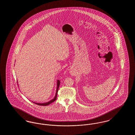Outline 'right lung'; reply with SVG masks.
Segmentation results:
<instances>
[{
  "label": "right lung",
  "mask_w": 135,
  "mask_h": 135,
  "mask_svg": "<svg viewBox=\"0 0 135 135\" xmlns=\"http://www.w3.org/2000/svg\"><path fill=\"white\" fill-rule=\"evenodd\" d=\"M60 81L59 80H57V87L56 93V95H55V97H54V98L53 99L51 100H50V101H49V102H48L45 103H35V102H33V103H35V104H37V105H43V106H46V105H49V104H50L52 103L53 102H54V101L56 100V99H57V96L58 90H59V86H60Z\"/></svg>",
  "instance_id": "right-lung-1"
}]
</instances>
